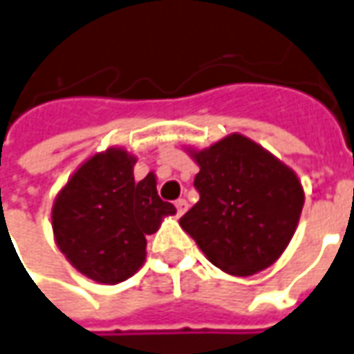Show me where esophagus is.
I'll use <instances>...</instances> for the list:
<instances>
[{
	"label": "esophagus",
	"instance_id": "1",
	"mask_svg": "<svg viewBox=\"0 0 354 354\" xmlns=\"http://www.w3.org/2000/svg\"><path fill=\"white\" fill-rule=\"evenodd\" d=\"M174 207H176V212L182 216L185 211H187V201L185 199H178V201H174Z\"/></svg>",
	"mask_w": 354,
	"mask_h": 354
}]
</instances>
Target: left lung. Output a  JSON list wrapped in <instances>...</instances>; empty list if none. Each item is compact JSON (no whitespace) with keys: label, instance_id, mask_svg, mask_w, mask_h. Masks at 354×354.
<instances>
[{"label":"left lung","instance_id":"8db88e82","mask_svg":"<svg viewBox=\"0 0 354 354\" xmlns=\"http://www.w3.org/2000/svg\"><path fill=\"white\" fill-rule=\"evenodd\" d=\"M194 159L199 201L180 226L220 270L251 276L268 268L291 241L303 211L295 172L239 134L194 151Z\"/></svg>","mask_w":354,"mask_h":354}]
</instances>
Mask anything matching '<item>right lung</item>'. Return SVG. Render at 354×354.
I'll return each mask as SVG.
<instances>
[{
  "label": "right lung",
  "instance_id": "add662e5",
  "mask_svg": "<svg viewBox=\"0 0 354 354\" xmlns=\"http://www.w3.org/2000/svg\"><path fill=\"white\" fill-rule=\"evenodd\" d=\"M136 157L124 149L97 153L76 170L53 203L59 249L76 270L100 283H118L145 261V236L174 214L157 194L153 174L136 182Z\"/></svg>",
  "mask_w": 354,
  "mask_h": 354
}]
</instances>
